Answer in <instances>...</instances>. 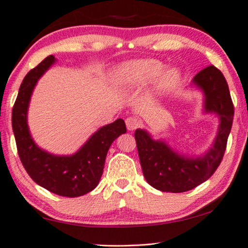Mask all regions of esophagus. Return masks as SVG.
<instances>
[{"instance_id": "obj_1", "label": "esophagus", "mask_w": 248, "mask_h": 248, "mask_svg": "<svg viewBox=\"0 0 248 248\" xmlns=\"http://www.w3.org/2000/svg\"><path fill=\"white\" fill-rule=\"evenodd\" d=\"M125 125H127V129L128 130H135V129H137L140 125V121L137 119V118L135 117H129L125 119Z\"/></svg>"}]
</instances>
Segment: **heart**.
<instances>
[{
  "mask_svg": "<svg viewBox=\"0 0 248 248\" xmlns=\"http://www.w3.org/2000/svg\"><path fill=\"white\" fill-rule=\"evenodd\" d=\"M114 79L119 87L130 91L146 87L157 80V92L166 94L179 83L182 71L175 66L165 70V64L155 59H139L118 66L114 71Z\"/></svg>",
  "mask_w": 248,
  "mask_h": 248,
  "instance_id": "heart-1",
  "label": "heart"
}]
</instances>
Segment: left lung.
Masks as SVG:
<instances>
[{
  "label": "left lung",
  "instance_id": "8db88e82",
  "mask_svg": "<svg viewBox=\"0 0 248 248\" xmlns=\"http://www.w3.org/2000/svg\"><path fill=\"white\" fill-rule=\"evenodd\" d=\"M190 86L204 94V113L216 114L219 120L215 140L205 154L187 156L177 153L165 140L154 139L145 129L135 132L143 176L150 186L160 191L184 193L206 182L218 168L226 149L234 106L225 77L209 65L194 77Z\"/></svg>",
  "mask_w": 248,
  "mask_h": 248
}]
</instances>
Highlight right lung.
<instances>
[{
    "label": "right lung",
    "mask_w": 248,
    "mask_h": 248,
    "mask_svg": "<svg viewBox=\"0 0 248 248\" xmlns=\"http://www.w3.org/2000/svg\"><path fill=\"white\" fill-rule=\"evenodd\" d=\"M55 61L49 55L25 76L12 110V128L18 157L29 176L51 193L79 197L98 186L110 146L127 129L123 119H117L99 128L77 153L68 156L50 154L36 145L28 125L30 100L40 78Z\"/></svg>",
    "instance_id": "1"
}]
</instances>
